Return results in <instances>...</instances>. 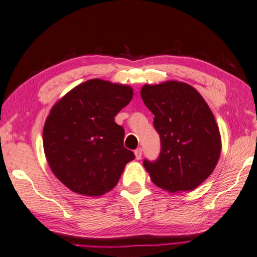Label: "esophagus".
Wrapping results in <instances>:
<instances>
[{"instance_id": "1", "label": "esophagus", "mask_w": 257, "mask_h": 257, "mask_svg": "<svg viewBox=\"0 0 257 257\" xmlns=\"http://www.w3.org/2000/svg\"><path fill=\"white\" fill-rule=\"evenodd\" d=\"M142 154H143V150H142L141 148H138L137 150H135V157H136L137 160L142 159Z\"/></svg>"}]
</instances>
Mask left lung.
Instances as JSON below:
<instances>
[{"label": "left lung", "mask_w": 257, "mask_h": 257, "mask_svg": "<svg viewBox=\"0 0 257 257\" xmlns=\"http://www.w3.org/2000/svg\"><path fill=\"white\" fill-rule=\"evenodd\" d=\"M144 104L154 114L161 151L143 165L151 181L169 192L191 191L213 173L221 154V135L213 112L193 87L178 81L145 84Z\"/></svg>", "instance_id": "8db88e82"}]
</instances>
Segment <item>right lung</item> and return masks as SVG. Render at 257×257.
Listing matches in <instances>:
<instances>
[{
    "label": "right lung",
    "instance_id": "obj_1",
    "mask_svg": "<svg viewBox=\"0 0 257 257\" xmlns=\"http://www.w3.org/2000/svg\"><path fill=\"white\" fill-rule=\"evenodd\" d=\"M133 93L129 85L91 79L51 108L43 128L44 154L55 176L73 192L105 194L135 159L123 146L124 129L114 122Z\"/></svg>",
    "mask_w": 257,
    "mask_h": 257
}]
</instances>
